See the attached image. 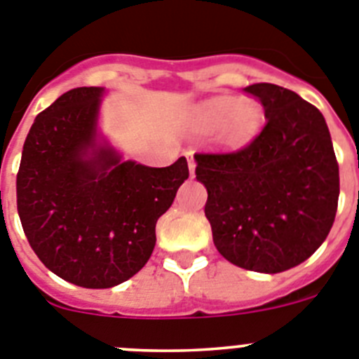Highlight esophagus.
I'll return each instance as SVG.
<instances>
[{"mask_svg": "<svg viewBox=\"0 0 359 359\" xmlns=\"http://www.w3.org/2000/svg\"><path fill=\"white\" fill-rule=\"evenodd\" d=\"M186 159H187V166H189V173H191V177L195 175V157H193V151H186Z\"/></svg>", "mask_w": 359, "mask_h": 359, "instance_id": "1", "label": "esophagus"}]
</instances>
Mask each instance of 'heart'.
Listing matches in <instances>:
<instances>
[{
    "mask_svg": "<svg viewBox=\"0 0 359 359\" xmlns=\"http://www.w3.org/2000/svg\"><path fill=\"white\" fill-rule=\"evenodd\" d=\"M193 121L203 132L218 130L219 143L225 147L238 148L250 143L257 135L263 121V109L254 100L234 102L219 98L196 107Z\"/></svg>",
    "mask_w": 359,
    "mask_h": 359,
    "instance_id": "b5f03b06",
    "label": "heart"
}]
</instances>
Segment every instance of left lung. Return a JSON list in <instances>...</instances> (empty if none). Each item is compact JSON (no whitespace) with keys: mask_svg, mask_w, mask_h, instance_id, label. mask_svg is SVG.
Returning <instances> with one entry per match:
<instances>
[{"mask_svg":"<svg viewBox=\"0 0 359 359\" xmlns=\"http://www.w3.org/2000/svg\"><path fill=\"white\" fill-rule=\"evenodd\" d=\"M266 125L232 154H196L208 189L205 216L218 252L236 266L279 273L308 259L327 238L340 175L324 116L297 93L254 83Z\"/></svg>","mask_w":359,"mask_h":359,"instance_id":"obj_1","label":"left lung"}]
</instances>
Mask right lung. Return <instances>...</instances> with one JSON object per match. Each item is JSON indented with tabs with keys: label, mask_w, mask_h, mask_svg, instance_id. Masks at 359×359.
Masks as SVG:
<instances>
[{
	"label": "right lung",
	"mask_w": 359,
	"mask_h": 359,
	"mask_svg": "<svg viewBox=\"0 0 359 359\" xmlns=\"http://www.w3.org/2000/svg\"><path fill=\"white\" fill-rule=\"evenodd\" d=\"M103 95V87L71 89L41 112L18 173L30 247L55 276L95 290L147 264L157 219L189 177L186 157L166 168L125 161L98 128Z\"/></svg>",
	"instance_id": "right-lung-1"
}]
</instances>
